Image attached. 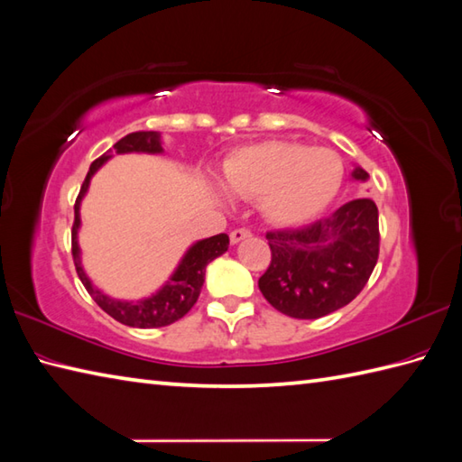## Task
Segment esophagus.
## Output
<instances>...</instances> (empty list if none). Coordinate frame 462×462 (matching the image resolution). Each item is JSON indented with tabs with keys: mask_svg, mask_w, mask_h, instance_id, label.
Here are the masks:
<instances>
[{
	"mask_svg": "<svg viewBox=\"0 0 462 462\" xmlns=\"http://www.w3.org/2000/svg\"><path fill=\"white\" fill-rule=\"evenodd\" d=\"M250 234H252V232H250L248 228H236V230L230 232V242H232V244H238V242L248 238Z\"/></svg>",
	"mask_w": 462,
	"mask_h": 462,
	"instance_id": "esophagus-1",
	"label": "esophagus"
}]
</instances>
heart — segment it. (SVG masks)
<instances>
[{"mask_svg": "<svg viewBox=\"0 0 462 462\" xmlns=\"http://www.w3.org/2000/svg\"><path fill=\"white\" fill-rule=\"evenodd\" d=\"M345 167L330 149L263 142L236 152L222 169L228 195L262 200L267 220L299 226L323 214L338 195Z\"/></svg>", "mask_w": 462, "mask_h": 462, "instance_id": "obj_1", "label": "heart"}]
</instances>
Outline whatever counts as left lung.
<instances>
[{
  "label": "left lung",
  "mask_w": 462,
  "mask_h": 462,
  "mask_svg": "<svg viewBox=\"0 0 462 462\" xmlns=\"http://www.w3.org/2000/svg\"><path fill=\"white\" fill-rule=\"evenodd\" d=\"M352 177L368 180L360 167ZM265 238L272 263L257 282L263 297L287 317L320 319L348 305L368 283L380 254L378 207L356 199L309 226Z\"/></svg>",
  "instance_id": "8db88e82"
}]
</instances>
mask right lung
I'll use <instances>...</instances> for the list:
<instances>
[{
    "label": "right lung",
    "mask_w": 462,
    "mask_h": 462,
    "mask_svg": "<svg viewBox=\"0 0 462 462\" xmlns=\"http://www.w3.org/2000/svg\"><path fill=\"white\" fill-rule=\"evenodd\" d=\"M116 153H161V134L157 132H134L122 137L120 142L114 143ZM112 157V153H104L90 165L88 175H86L80 192L74 202V224H72V260L77 265V273L80 277L86 291L90 293L96 303L102 310H106L117 323L137 328H155V327H167L175 320L185 317L192 305L197 303L200 295L202 283H205V270L214 257L222 255L228 250L230 238L226 234L210 236L207 240H200L192 244L189 252L182 257L175 273L169 277V282L159 289L152 297H145L142 301H117L104 295L92 285V282L86 277L82 263H80V248H79V228H80V200L88 190L92 175L98 171L106 161Z\"/></svg>",
    "instance_id": "right-lung-1"
}]
</instances>
